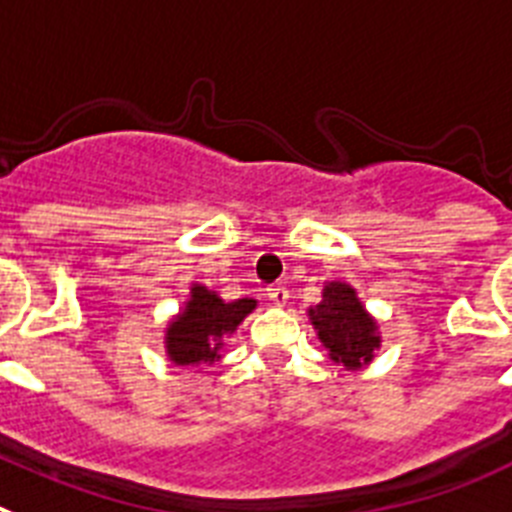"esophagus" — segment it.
<instances>
[{"mask_svg": "<svg viewBox=\"0 0 512 512\" xmlns=\"http://www.w3.org/2000/svg\"><path fill=\"white\" fill-rule=\"evenodd\" d=\"M268 299L273 301L275 306H286V304H288V291H286V286H270V288H268Z\"/></svg>", "mask_w": 512, "mask_h": 512, "instance_id": "1", "label": "esophagus"}]
</instances>
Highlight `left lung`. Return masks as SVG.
<instances>
[{
    "label": "left lung",
    "mask_w": 512,
    "mask_h": 512,
    "mask_svg": "<svg viewBox=\"0 0 512 512\" xmlns=\"http://www.w3.org/2000/svg\"><path fill=\"white\" fill-rule=\"evenodd\" d=\"M306 317L332 361L348 371L368 366L381 350L379 322L348 281L324 283L322 301L309 306Z\"/></svg>",
    "instance_id": "1"
}]
</instances>
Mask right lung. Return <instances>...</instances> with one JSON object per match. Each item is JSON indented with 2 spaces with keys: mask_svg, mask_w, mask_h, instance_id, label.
Segmentation results:
<instances>
[{
  "mask_svg": "<svg viewBox=\"0 0 512 512\" xmlns=\"http://www.w3.org/2000/svg\"><path fill=\"white\" fill-rule=\"evenodd\" d=\"M255 309V299L224 301L213 288L190 283L188 299L164 327V353L175 366H213L221 361L226 337L234 335Z\"/></svg>",
  "mask_w": 512,
  "mask_h": 512,
  "instance_id": "add662e5",
  "label": "right lung"
}]
</instances>
